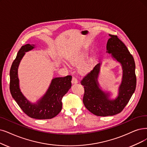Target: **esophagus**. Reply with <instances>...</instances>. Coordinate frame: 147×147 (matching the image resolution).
Segmentation results:
<instances>
[{
    "mask_svg": "<svg viewBox=\"0 0 147 147\" xmlns=\"http://www.w3.org/2000/svg\"><path fill=\"white\" fill-rule=\"evenodd\" d=\"M77 83H78V80H77V78L73 77L72 79V84H77Z\"/></svg>",
    "mask_w": 147,
    "mask_h": 147,
    "instance_id": "1",
    "label": "esophagus"
}]
</instances>
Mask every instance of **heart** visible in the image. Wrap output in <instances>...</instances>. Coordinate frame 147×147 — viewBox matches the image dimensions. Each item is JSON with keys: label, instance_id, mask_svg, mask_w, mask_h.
I'll use <instances>...</instances> for the list:
<instances>
[{"label": "heart", "instance_id": "heart-1", "mask_svg": "<svg viewBox=\"0 0 147 147\" xmlns=\"http://www.w3.org/2000/svg\"><path fill=\"white\" fill-rule=\"evenodd\" d=\"M89 55V52H88V51H84V52H83V53L81 54V55L80 56H78V57L71 60L70 63H71L72 64H76V65H77V64H79L82 61H83L86 58L88 57ZM87 71H88V68L86 66H84V67H83L82 68H81V72H82L83 73H85Z\"/></svg>", "mask_w": 147, "mask_h": 147}]
</instances>
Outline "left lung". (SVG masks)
<instances>
[{
  "label": "left lung",
  "instance_id": "1",
  "mask_svg": "<svg viewBox=\"0 0 147 147\" xmlns=\"http://www.w3.org/2000/svg\"><path fill=\"white\" fill-rule=\"evenodd\" d=\"M110 38L107 43V52L121 63L122 68V78L118 89V96L110 99V93L99 88L98 78L100 70V63L81 80L84 86L83 103L86 108L98 116H113L121 113L130 100L136 89V77L135 63L132 55L126 46L117 36L109 34Z\"/></svg>",
  "mask_w": 147,
  "mask_h": 147
}]
</instances>
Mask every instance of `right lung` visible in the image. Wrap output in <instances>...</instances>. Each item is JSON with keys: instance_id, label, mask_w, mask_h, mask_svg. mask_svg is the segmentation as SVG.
Instances as JSON below:
<instances>
[{"instance_id": "1", "label": "right lung", "mask_w": 147, "mask_h": 147, "mask_svg": "<svg viewBox=\"0 0 147 147\" xmlns=\"http://www.w3.org/2000/svg\"><path fill=\"white\" fill-rule=\"evenodd\" d=\"M34 45L21 47L11 67L9 89L11 95L26 115L32 118L48 119L53 118L62 109V98L71 87L72 76L52 79L48 90L37 103L29 102L23 95L19 87L18 67L25 52L33 49Z\"/></svg>"}]
</instances>
